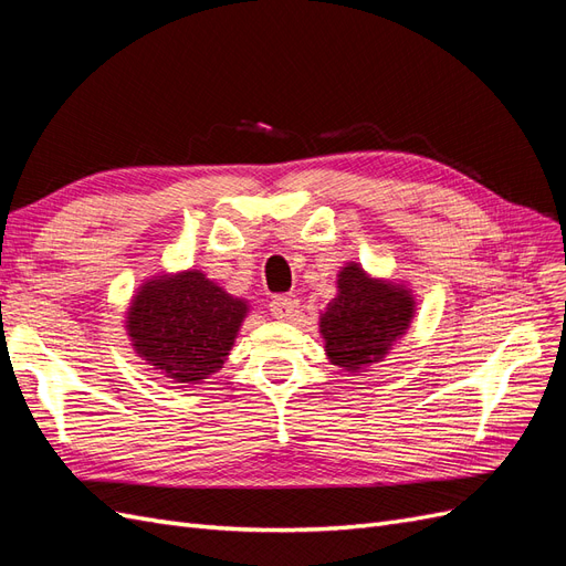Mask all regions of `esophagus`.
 Wrapping results in <instances>:
<instances>
[{
	"label": "esophagus",
	"instance_id": "34e87169",
	"mask_svg": "<svg viewBox=\"0 0 566 566\" xmlns=\"http://www.w3.org/2000/svg\"><path fill=\"white\" fill-rule=\"evenodd\" d=\"M271 314L276 316V318H281V321H287V318H293V316H297V312H300V300H297V295H279V297H273L271 300Z\"/></svg>",
	"mask_w": 566,
	"mask_h": 566
}]
</instances>
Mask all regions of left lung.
Returning a JSON list of instances; mask_svg holds the SVG:
<instances>
[{
    "mask_svg": "<svg viewBox=\"0 0 566 566\" xmlns=\"http://www.w3.org/2000/svg\"><path fill=\"white\" fill-rule=\"evenodd\" d=\"M337 287V297L321 316L331 361L345 370L380 361L413 318V297L406 287L368 279L358 264L339 271Z\"/></svg>",
    "mask_w": 566,
    "mask_h": 566,
    "instance_id": "left-lung-1",
    "label": "left lung"
}]
</instances>
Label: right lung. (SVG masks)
I'll use <instances>...</instances> for the list:
<instances>
[{"mask_svg": "<svg viewBox=\"0 0 566 566\" xmlns=\"http://www.w3.org/2000/svg\"><path fill=\"white\" fill-rule=\"evenodd\" d=\"M248 304L200 271L142 285L127 316L134 349L175 382L196 385L224 366Z\"/></svg>", "mask_w": 566, "mask_h": 566, "instance_id": "1", "label": "right lung"}]
</instances>
